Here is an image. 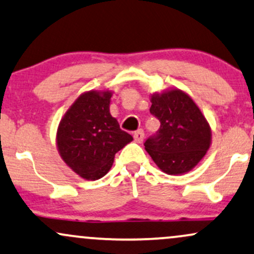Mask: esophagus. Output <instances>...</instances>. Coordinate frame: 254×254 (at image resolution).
I'll use <instances>...</instances> for the list:
<instances>
[{
    "instance_id": "esophagus-1",
    "label": "esophagus",
    "mask_w": 254,
    "mask_h": 254,
    "mask_svg": "<svg viewBox=\"0 0 254 254\" xmlns=\"http://www.w3.org/2000/svg\"><path fill=\"white\" fill-rule=\"evenodd\" d=\"M133 136H134V140H135V142H138V144H140V142L144 141V138H145L144 130H142V129L136 130V132L134 133Z\"/></svg>"
}]
</instances>
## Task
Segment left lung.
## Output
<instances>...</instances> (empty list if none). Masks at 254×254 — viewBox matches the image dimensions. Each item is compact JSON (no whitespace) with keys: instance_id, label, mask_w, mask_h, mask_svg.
Instances as JSON below:
<instances>
[{"instance_id":"left-lung-1","label":"left lung","mask_w":254,"mask_h":254,"mask_svg":"<svg viewBox=\"0 0 254 254\" xmlns=\"http://www.w3.org/2000/svg\"><path fill=\"white\" fill-rule=\"evenodd\" d=\"M150 113L160 128L145 141V150L163 172H189L209 150L211 130L204 115L189 95L171 89L151 96Z\"/></svg>"}]
</instances>
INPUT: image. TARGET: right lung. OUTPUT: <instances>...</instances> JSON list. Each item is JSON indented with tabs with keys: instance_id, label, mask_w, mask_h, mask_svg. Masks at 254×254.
<instances>
[{
	"instance_id": "add662e5",
	"label": "right lung",
	"mask_w": 254,
	"mask_h": 254,
	"mask_svg": "<svg viewBox=\"0 0 254 254\" xmlns=\"http://www.w3.org/2000/svg\"><path fill=\"white\" fill-rule=\"evenodd\" d=\"M112 91H86L74 101L61 120L57 147L62 159L85 180H98L112 168L116 152L133 136L110 115Z\"/></svg>"
}]
</instances>
